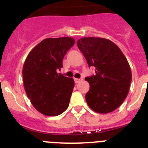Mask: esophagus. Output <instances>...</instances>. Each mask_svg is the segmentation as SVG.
Instances as JSON below:
<instances>
[{
	"mask_svg": "<svg viewBox=\"0 0 148 148\" xmlns=\"http://www.w3.org/2000/svg\"><path fill=\"white\" fill-rule=\"evenodd\" d=\"M75 83H79L81 81H82V78H74Z\"/></svg>",
	"mask_w": 148,
	"mask_h": 148,
	"instance_id": "1",
	"label": "esophagus"
}]
</instances>
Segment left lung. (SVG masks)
I'll return each instance as SVG.
<instances>
[{
	"mask_svg": "<svg viewBox=\"0 0 148 148\" xmlns=\"http://www.w3.org/2000/svg\"><path fill=\"white\" fill-rule=\"evenodd\" d=\"M89 66L95 74L85 78L90 84L87 103L92 110L108 113L126 99L132 80L130 65L117 45L102 38H82L77 42Z\"/></svg>",
	"mask_w": 148,
	"mask_h": 148,
	"instance_id": "obj_1",
	"label": "left lung"
}]
</instances>
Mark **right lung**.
Wrapping results in <instances>:
<instances>
[{"mask_svg": "<svg viewBox=\"0 0 148 148\" xmlns=\"http://www.w3.org/2000/svg\"><path fill=\"white\" fill-rule=\"evenodd\" d=\"M74 44L70 37L46 38L26 58L22 71L26 93L34 108L45 116H58L69 106L74 80L58 71Z\"/></svg>", "mask_w": 148, "mask_h": 148, "instance_id": "obj_1", "label": "right lung"}]
</instances>
